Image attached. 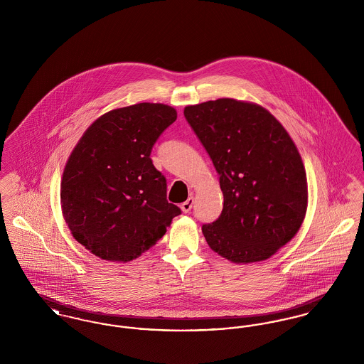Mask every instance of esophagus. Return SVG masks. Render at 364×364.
I'll use <instances>...</instances> for the list:
<instances>
[{
    "label": "esophagus",
    "mask_w": 364,
    "mask_h": 364,
    "mask_svg": "<svg viewBox=\"0 0 364 364\" xmlns=\"http://www.w3.org/2000/svg\"><path fill=\"white\" fill-rule=\"evenodd\" d=\"M192 206H193V198L191 196V198H188L184 203H181V206H180V208L183 210V213H190Z\"/></svg>",
    "instance_id": "esophagus-1"
}]
</instances>
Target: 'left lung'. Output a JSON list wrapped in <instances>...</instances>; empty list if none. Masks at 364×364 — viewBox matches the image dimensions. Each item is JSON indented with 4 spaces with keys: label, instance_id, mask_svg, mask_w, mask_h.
<instances>
[{
    "label": "left lung",
    "instance_id": "left-lung-1",
    "mask_svg": "<svg viewBox=\"0 0 364 364\" xmlns=\"http://www.w3.org/2000/svg\"><path fill=\"white\" fill-rule=\"evenodd\" d=\"M184 116L220 174L224 208L202 226L208 247L233 263L269 259L304 221L306 169L292 138L263 106L220 98Z\"/></svg>",
    "mask_w": 364,
    "mask_h": 364
}]
</instances>
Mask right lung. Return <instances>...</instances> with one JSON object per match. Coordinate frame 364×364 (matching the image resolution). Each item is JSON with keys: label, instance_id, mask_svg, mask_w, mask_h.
Here are the masks:
<instances>
[{"label": "right lung", "instance_id": "right-lung-1", "mask_svg": "<svg viewBox=\"0 0 364 364\" xmlns=\"http://www.w3.org/2000/svg\"><path fill=\"white\" fill-rule=\"evenodd\" d=\"M176 119V109L164 104L113 109L72 150L61 178V210L75 240L95 257L136 259L181 213L166 200V180L150 158Z\"/></svg>", "mask_w": 364, "mask_h": 364}]
</instances>
